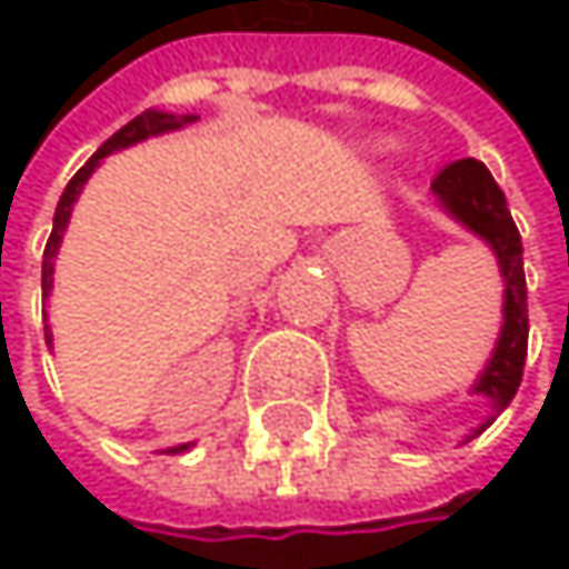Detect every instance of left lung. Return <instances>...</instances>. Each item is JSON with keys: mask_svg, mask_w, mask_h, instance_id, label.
Wrapping results in <instances>:
<instances>
[{"mask_svg": "<svg viewBox=\"0 0 569 569\" xmlns=\"http://www.w3.org/2000/svg\"><path fill=\"white\" fill-rule=\"evenodd\" d=\"M437 201L475 234L495 249L501 279H506V323H501L498 348L478 379L475 392H485L495 412L506 409L522 382L526 348H529V307H526V272H522V238L509 214L506 193L495 183L485 163L457 160L433 177ZM491 423V420H488Z\"/></svg>", "mask_w": 569, "mask_h": 569, "instance_id": "left-lung-1", "label": "left lung"}]
</instances>
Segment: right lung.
<instances>
[{
	"label": "right lung",
	"mask_w": 569,
	"mask_h": 569,
	"mask_svg": "<svg viewBox=\"0 0 569 569\" xmlns=\"http://www.w3.org/2000/svg\"><path fill=\"white\" fill-rule=\"evenodd\" d=\"M198 116H170V112H142V116H136L129 126H122L112 139H108L94 157L71 177V183L63 187V193H60V204H57V214H53V231H50V238H47V249H43V297H50V282H53V256H57V246H60V234H63V228H68V218H71V208H74V201H78V193H81V187H84V180L94 173V167L108 157V152H116V149H126V146H132V142H139V139H146V136H157V132H170V129H180V126H187V122H193ZM47 345H50V327H47ZM177 450H187V443L183 447H173V453Z\"/></svg>",
	"instance_id": "right-lung-1"
}]
</instances>
